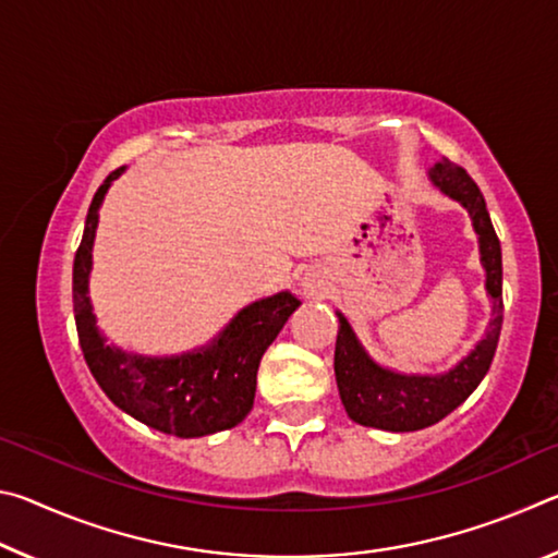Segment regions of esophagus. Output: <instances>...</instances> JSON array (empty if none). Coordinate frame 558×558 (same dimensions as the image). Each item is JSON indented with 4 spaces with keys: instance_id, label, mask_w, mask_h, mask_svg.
Listing matches in <instances>:
<instances>
[{
    "instance_id": "34e87169",
    "label": "esophagus",
    "mask_w": 558,
    "mask_h": 558,
    "mask_svg": "<svg viewBox=\"0 0 558 558\" xmlns=\"http://www.w3.org/2000/svg\"><path fill=\"white\" fill-rule=\"evenodd\" d=\"M302 290H305L307 295H319V292L325 290V282L319 280V276H315V272H307V276L302 278Z\"/></svg>"
}]
</instances>
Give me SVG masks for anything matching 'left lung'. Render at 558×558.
<instances>
[{
    "mask_svg": "<svg viewBox=\"0 0 558 558\" xmlns=\"http://www.w3.org/2000/svg\"><path fill=\"white\" fill-rule=\"evenodd\" d=\"M430 179L442 194L460 202L472 216V226L480 235V256L487 272V292L493 298V323L483 342L472 349L470 356L438 376H405L389 369H381L372 362L364 347L359 344L352 327L339 317V332L335 347V376L339 396L354 423L369 428L405 433L421 430L446 418L468 396L477 389L493 364L495 349L502 332V248L489 221L485 196L472 177L460 165L442 157L430 169Z\"/></svg>",
    "mask_w": 558,
    "mask_h": 558,
    "instance_id": "left-lung-1",
    "label": "left lung"
}]
</instances>
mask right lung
Wrapping results in <instances>:
<instances>
[{
	"label": "right lung",
	"mask_w": 558,
	"mask_h": 558,
	"mask_svg": "<svg viewBox=\"0 0 558 558\" xmlns=\"http://www.w3.org/2000/svg\"><path fill=\"white\" fill-rule=\"evenodd\" d=\"M120 172L122 167L110 172L93 196L86 231L73 260L75 329L88 369L118 409L169 436L199 438L239 426L253 409L260 356L295 313L300 300L290 292H278L253 302L209 347L192 354L153 359L125 354L106 344L93 317L88 276L98 209Z\"/></svg>",
	"instance_id": "1"
}]
</instances>
